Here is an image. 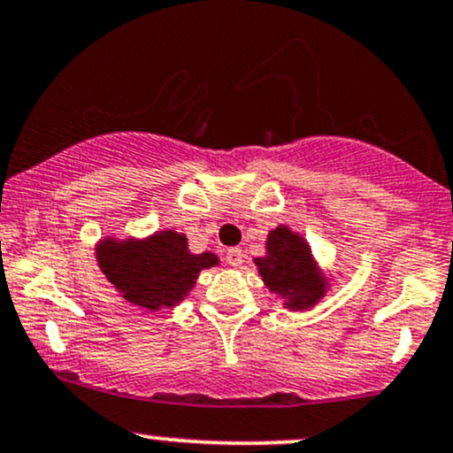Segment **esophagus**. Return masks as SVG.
Here are the masks:
<instances>
[{
	"label": "esophagus",
	"mask_w": 453,
	"mask_h": 453,
	"mask_svg": "<svg viewBox=\"0 0 453 453\" xmlns=\"http://www.w3.org/2000/svg\"><path fill=\"white\" fill-rule=\"evenodd\" d=\"M226 264L230 265V268H238V265L242 264V250L241 249H227Z\"/></svg>",
	"instance_id": "1"
}]
</instances>
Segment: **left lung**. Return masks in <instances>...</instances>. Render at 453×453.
I'll return each mask as SVG.
<instances>
[{"label": "left lung", "mask_w": 453, "mask_h": 453, "mask_svg": "<svg viewBox=\"0 0 453 453\" xmlns=\"http://www.w3.org/2000/svg\"><path fill=\"white\" fill-rule=\"evenodd\" d=\"M259 276L272 293L285 299L291 310L316 306L326 293V280L320 276L310 244L291 227L279 226L268 234L265 257H255Z\"/></svg>", "instance_id": "left-lung-1"}]
</instances>
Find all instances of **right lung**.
Returning a JSON list of instances; mask_svg holds the SVG:
<instances>
[{"mask_svg": "<svg viewBox=\"0 0 453 453\" xmlns=\"http://www.w3.org/2000/svg\"><path fill=\"white\" fill-rule=\"evenodd\" d=\"M96 261L127 302L156 312L181 303L200 272L219 264V257L209 250L189 253L185 234L162 230L143 241L103 238L96 244Z\"/></svg>", "mask_w": 453, "mask_h": 453, "instance_id": "obj_1", "label": "right lung"}]
</instances>
